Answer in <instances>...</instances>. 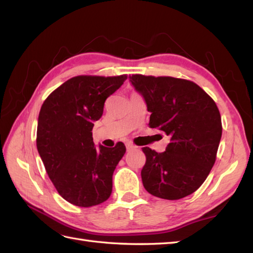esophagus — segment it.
Returning <instances> with one entry per match:
<instances>
[{
  "mask_svg": "<svg viewBox=\"0 0 253 253\" xmlns=\"http://www.w3.org/2000/svg\"><path fill=\"white\" fill-rule=\"evenodd\" d=\"M126 148H127L128 151H130V150L136 149L137 147H136V146H133V144H131V143H127V144H126Z\"/></svg>",
  "mask_w": 253,
  "mask_h": 253,
  "instance_id": "1",
  "label": "esophagus"
}]
</instances>
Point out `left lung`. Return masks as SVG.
Segmentation results:
<instances>
[{"label":"left lung","instance_id":"8db88e82","mask_svg":"<svg viewBox=\"0 0 253 253\" xmlns=\"http://www.w3.org/2000/svg\"><path fill=\"white\" fill-rule=\"evenodd\" d=\"M151 112L149 126L170 136L162 153L142 148L141 178L151 195L178 200L195 192L211 171L222 137L214 100L190 80L169 76H129Z\"/></svg>","mask_w":253,"mask_h":253}]
</instances>
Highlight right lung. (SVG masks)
Listing matches in <instances>:
<instances>
[{
    "instance_id": "1",
    "label": "right lung",
    "mask_w": 253,
    "mask_h": 253,
    "mask_svg": "<svg viewBox=\"0 0 253 253\" xmlns=\"http://www.w3.org/2000/svg\"><path fill=\"white\" fill-rule=\"evenodd\" d=\"M126 79L127 75L73 77L41 106L38 152L57 192L74 206H98L111 196L112 176L126 147L120 141L114 148L96 150L92 128L103 114L105 100Z\"/></svg>"
}]
</instances>
